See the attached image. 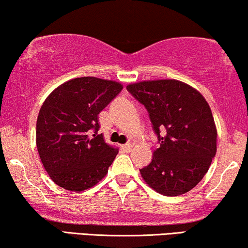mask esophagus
Segmentation results:
<instances>
[{
    "instance_id": "1",
    "label": "esophagus",
    "mask_w": 248,
    "mask_h": 248,
    "mask_svg": "<svg viewBox=\"0 0 248 248\" xmlns=\"http://www.w3.org/2000/svg\"><path fill=\"white\" fill-rule=\"evenodd\" d=\"M122 149H123V150H124L125 152H130L131 149H132V144H131V143L123 144V145H122Z\"/></svg>"
}]
</instances>
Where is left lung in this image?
Wrapping results in <instances>:
<instances>
[{
    "instance_id": "left-lung-1",
    "label": "left lung",
    "mask_w": 248,
    "mask_h": 248,
    "mask_svg": "<svg viewBox=\"0 0 248 248\" xmlns=\"http://www.w3.org/2000/svg\"><path fill=\"white\" fill-rule=\"evenodd\" d=\"M149 111L159 147L142 178L166 196L194 188L208 172L217 152L211 108L195 88L174 79L149 80L126 87Z\"/></svg>"
}]
</instances>
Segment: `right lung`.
Instances as JSON below:
<instances>
[{
	"mask_svg": "<svg viewBox=\"0 0 248 248\" xmlns=\"http://www.w3.org/2000/svg\"><path fill=\"white\" fill-rule=\"evenodd\" d=\"M122 89V83L113 80L76 78L57 87L43 103L36 125L37 150L60 187L86 191L106 176L118 149L98 134V115Z\"/></svg>",
	"mask_w": 248,
	"mask_h": 248,
	"instance_id": "1",
	"label": "right lung"
}]
</instances>
